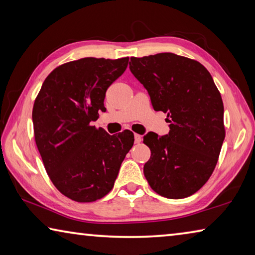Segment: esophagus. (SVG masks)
Segmentation results:
<instances>
[{
	"mask_svg": "<svg viewBox=\"0 0 255 255\" xmlns=\"http://www.w3.org/2000/svg\"><path fill=\"white\" fill-rule=\"evenodd\" d=\"M140 141H141V136L138 135V133H135V143L139 144Z\"/></svg>",
	"mask_w": 255,
	"mask_h": 255,
	"instance_id": "34e87169",
	"label": "esophagus"
}]
</instances>
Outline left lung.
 Wrapping results in <instances>:
<instances>
[{
    "mask_svg": "<svg viewBox=\"0 0 255 255\" xmlns=\"http://www.w3.org/2000/svg\"><path fill=\"white\" fill-rule=\"evenodd\" d=\"M129 68L144 85L154 110L167 114L165 136L148 132L144 175L155 192L182 199L213 174L225 138L224 105L207 68L172 53L131 57Z\"/></svg>",
    "mask_w": 255,
    "mask_h": 255,
    "instance_id": "8db88e82",
    "label": "left lung"
}]
</instances>
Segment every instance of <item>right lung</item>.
<instances>
[{"label": "right lung", "mask_w": 255, "mask_h": 255, "mask_svg": "<svg viewBox=\"0 0 255 255\" xmlns=\"http://www.w3.org/2000/svg\"><path fill=\"white\" fill-rule=\"evenodd\" d=\"M128 60L86 57L63 64L46 77L34 100V140L47 174L74 201L108 195L133 145L131 131L110 136L91 126L106 110L107 90L126 71Z\"/></svg>", "instance_id": "obj_1"}]
</instances>
